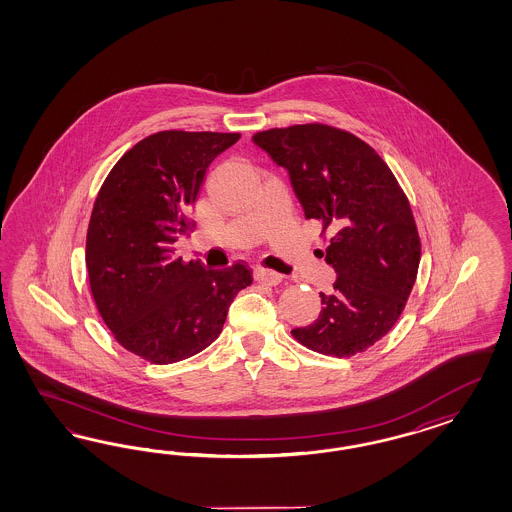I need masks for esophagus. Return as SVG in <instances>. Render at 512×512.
<instances>
[{
	"label": "esophagus",
	"instance_id": "34e87169",
	"mask_svg": "<svg viewBox=\"0 0 512 512\" xmlns=\"http://www.w3.org/2000/svg\"><path fill=\"white\" fill-rule=\"evenodd\" d=\"M255 279L259 283H266V285H279L283 276L278 274V272H274V270H270V268L259 266V268H255Z\"/></svg>",
	"mask_w": 512,
	"mask_h": 512
}]
</instances>
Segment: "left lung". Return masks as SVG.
<instances>
[{"label": "left lung", "mask_w": 512, "mask_h": 512, "mask_svg": "<svg viewBox=\"0 0 512 512\" xmlns=\"http://www.w3.org/2000/svg\"><path fill=\"white\" fill-rule=\"evenodd\" d=\"M253 142L289 172L306 219L330 231L334 291L319 293V317L293 336L323 355L366 351L402 315L419 270V233L402 187L372 146L330 125L268 129Z\"/></svg>", "instance_id": "8db88e82"}]
</instances>
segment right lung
<instances>
[{
	"label": "right lung",
	"mask_w": 512,
	"mask_h": 512,
	"mask_svg": "<svg viewBox=\"0 0 512 512\" xmlns=\"http://www.w3.org/2000/svg\"><path fill=\"white\" fill-rule=\"evenodd\" d=\"M238 133L159 131L135 144L101 187L86 238L95 306L127 351L154 364L193 357L216 340L234 296L251 285L236 263L206 270L174 257L206 169Z\"/></svg>",
	"instance_id": "obj_1"
}]
</instances>
